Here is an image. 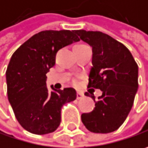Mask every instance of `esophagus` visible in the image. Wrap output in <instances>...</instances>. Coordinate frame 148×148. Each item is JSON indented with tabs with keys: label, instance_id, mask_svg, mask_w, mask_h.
Masks as SVG:
<instances>
[{
	"label": "esophagus",
	"instance_id": "1",
	"mask_svg": "<svg viewBox=\"0 0 148 148\" xmlns=\"http://www.w3.org/2000/svg\"><path fill=\"white\" fill-rule=\"evenodd\" d=\"M83 97H84L83 92H77V99H81Z\"/></svg>",
	"mask_w": 148,
	"mask_h": 148
}]
</instances>
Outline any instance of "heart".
<instances>
[{
	"instance_id": "heart-1",
	"label": "heart",
	"mask_w": 148,
	"mask_h": 148,
	"mask_svg": "<svg viewBox=\"0 0 148 148\" xmlns=\"http://www.w3.org/2000/svg\"><path fill=\"white\" fill-rule=\"evenodd\" d=\"M74 84H77V83H78V79H74Z\"/></svg>"
}]
</instances>
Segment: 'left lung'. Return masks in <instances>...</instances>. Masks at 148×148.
Returning <instances> with one entry per match:
<instances>
[{
  "mask_svg": "<svg viewBox=\"0 0 148 148\" xmlns=\"http://www.w3.org/2000/svg\"><path fill=\"white\" fill-rule=\"evenodd\" d=\"M79 38L92 47V67L88 87L100 89L95 107L81 115L86 128L93 133L116 130L126 120L138 89V65L128 48L101 32L77 30ZM89 96L88 92L85 93Z\"/></svg>",
  "mask_w": 148,
  "mask_h": 148,
  "instance_id": "obj_1",
  "label": "left lung"
}]
</instances>
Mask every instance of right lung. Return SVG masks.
Segmentation results:
<instances>
[{
	"instance_id": "obj_1",
	"label": "right lung",
	"mask_w": 148,
	"mask_h": 148,
	"mask_svg": "<svg viewBox=\"0 0 148 148\" xmlns=\"http://www.w3.org/2000/svg\"><path fill=\"white\" fill-rule=\"evenodd\" d=\"M79 38L74 31H43L29 38L13 54L6 79L8 97L19 124L28 132H54L61 123V110L75 100L74 88L49 92L46 74L56 64L57 51Z\"/></svg>"
}]
</instances>
